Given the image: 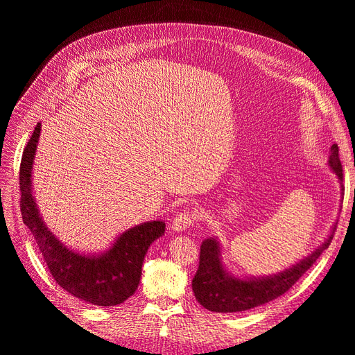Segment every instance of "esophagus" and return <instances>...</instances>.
<instances>
[{"label":"esophagus","mask_w":355,"mask_h":355,"mask_svg":"<svg viewBox=\"0 0 355 355\" xmlns=\"http://www.w3.org/2000/svg\"><path fill=\"white\" fill-rule=\"evenodd\" d=\"M197 220V214L187 209L184 211H180L179 214H176V216L173 218V222H171V230L173 231H185L188 228H191L192 225L196 223Z\"/></svg>","instance_id":"34e87169"}]
</instances>
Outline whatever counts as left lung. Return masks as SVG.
Masks as SVG:
<instances>
[{
  "mask_svg": "<svg viewBox=\"0 0 355 355\" xmlns=\"http://www.w3.org/2000/svg\"><path fill=\"white\" fill-rule=\"evenodd\" d=\"M329 164L342 180L343 170L336 144H333L330 148ZM335 231L336 225L333 227L330 237L318 249L288 270L272 277L250 278V280L231 277L222 266L218 241L213 239L204 240L200 247L198 270L192 278V290H194L196 299L213 313H239V311H247L270 302L292 288L299 278L315 263L321 253L330 245Z\"/></svg>",
  "mask_w": 355,
  "mask_h": 355,
  "instance_id": "left-lung-1",
  "label": "left lung"
}]
</instances>
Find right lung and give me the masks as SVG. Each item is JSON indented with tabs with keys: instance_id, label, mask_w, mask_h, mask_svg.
I'll list each match as a JSON object with an SVG mask.
<instances>
[{
	"instance_id": "add662e5",
	"label": "right lung",
	"mask_w": 355,
	"mask_h": 355,
	"mask_svg": "<svg viewBox=\"0 0 355 355\" xmlns=\"http://www.w3.org/2000/svg\"><path fill=\"white\" fill-rule=\"evenodd\" d=\"M40 130L41 123L35 125L20 161L19 188L24 223L34 235L42 259L60 287L93 305H120L136 292L148 247L163 235L166 225L161 220L137 225L123 232L110 252L102 256H81L67 249L41 220L32 197L31 168Z\"/></svg>"
}]
</instances>
